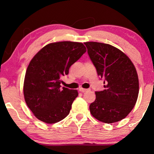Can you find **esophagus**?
I'll return each instance as SVG.
<instances>
[{"instance_id": "obj_1", "label": "esophagus", "mask_w": 154, "mask_h": 154, "mask_svg": "<svg viewBox=\"0 0 154 154\" xmlns=\"http://www.w3.org/2000/svg\"><path fill=\"white\" fill-rule=\"evenodd\" d=\"M88 89H85V88H81L79 89V91L80 92H86V91H88Z\"/></svg>"}]
</instances>
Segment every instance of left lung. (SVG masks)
<instances>
[{"instance_id":"obj_1","label":"left lung","mask_w":154,"mask_h":154,"mask_svg":"<svg viewBox=\"0 0 154 154\" xmlns=\"http://www.w3.org/2000/svg\"><path fill=\"white\" fill-rule=\"evenodd\" d=\"M90 60L97 75L104 79L105 90L95 92L90 105L92 116L105 123L121 121L134 108L139 94V79L130 59L114 46L86 42Z\"/></svg>"}]
</instances>
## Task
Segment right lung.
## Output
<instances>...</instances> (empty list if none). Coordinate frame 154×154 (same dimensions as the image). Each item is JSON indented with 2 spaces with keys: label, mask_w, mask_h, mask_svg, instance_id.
Wrapping results in <instances>:
<instances>
[{
  "label": "right lung",
  "mask_w": 154,
  "mask_h": 154,
  "mask_svg": "<svg viewBox=\"0 0 154 154\" xmlns=\"http://www.w3.org/2000/svg\"><path fill=\"white\" fill-rule=\"evenodd\" d=\"M85 52L82 43L55 42L44 46L31 60L23 91L27 106L40 121L53 124L69 115L79 93L77 90L61 88V78Z\"/></svg>",
  "instance_id": "obj_1"
}]
</instances>
